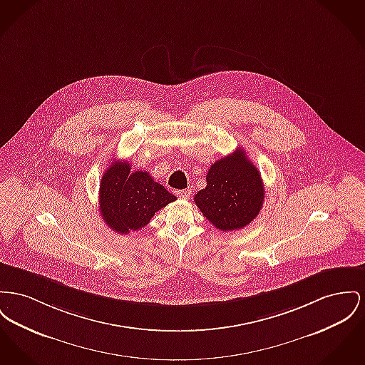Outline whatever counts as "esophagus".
I'll list each match as a JSON object with an SVG mask.
<instances>
[{
    "label": "esophagus",
    "instance_id": "34e87169",
    "mask_svg": "<svg viewBox=\"0 0 365 365\" xmlns=\"http://www.w3.org/2000/svg\"><path fill=\"white\" fill-rule=\"evenodd\" d=\"M190 193H192V192H190L189 189H187V190H186V189H183V190H178V192H176V195H178L179 198H183V200H186V198H189Z\"/></svg>",
    "mask_w": 365,
    "mask_h": 365
}]
</instances>
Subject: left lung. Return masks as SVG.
Masks as SVG:
<instances>
[{"mask_svg": "<svg viewBox=\"0 0 365 365\" xmlns=\"http://www.w3.org/2000/svg\"><path fill=\"white\" fill-rule=\"evenodd\" d=\"M263 200L260 173L241 149L214 163L207 173V187L194 195L200 211L222 232L250 225Z\"/></svg>", "mask_w": 365, "mask_h": 365, "instance_id": "left-lung-1", "label": "left lung"}]
</instances>
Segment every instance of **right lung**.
Instances as JSON below:
<instances>
[{
	"mask_svg": "<svg viewBox=\"0 0 365 365\" xmlns=\"http://www.w3.org/2000/svg\"><path fill=\"white\" fill-rule=\"evenodd\" d=\"M175 200L149 172H130L128 161H113L101 180V215L108 227L120 235L145 227L157 211Z\"/></svg>",
	"mask_w": 365,
	"mask_h": 365,
	"instance_id": "right-lung-1",
	"label": "right lung"
}]
</instances>
